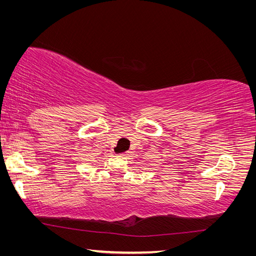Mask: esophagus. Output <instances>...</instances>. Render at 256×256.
<instances>
[{
    "instance_id": "obj_1",
    "label": "esophagus",
    "mask_w": 256,
    "mask_h": 256,
    "mask_svg": "<svg viewBox=\"0 0 256 256\" xmlns=\"http://www.w3.org/2000/svg\"><path fill=\"white\" fill-rule=\"evenodd\" d=\"M128 152H125V154H122V156H126V154H127Z\"/></svg>"
}]
</instances>
